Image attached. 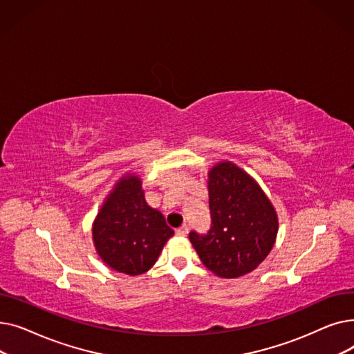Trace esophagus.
<instances>
[{
    "instance_id": "obj_1",
    "label": "esophagus",
    "mask_w": 354,
    "mask_h": 354,
    "mask_svg": "<svg viewBox=\"0 0 354 354\" xmlns=\"http://www.w3.org/2000/svg\"><path fill=\"white\" fill-rule=\"evenodd\" d=\"M188 232H189L188 225H182L180 228H178V230H176V234H178L179 236H187V235H188Z\"/></svg>"
}]
</instances>
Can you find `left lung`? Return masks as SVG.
I'll use <instances>...</instances> for the list:
<instances>
[{"mask_svg": "<svg viewBox=\"0 0 354 354\" xmlns=\"http://www.w3.org/2000/svg\"><path fill=\"white\" fill-rule=\"evenodd\" d=\"M212 227L207 235L189 234L201 261L221 278L254 271L272 250L278 215L257 180L230 160L208 172Z\"/></svg>", "mask_w": 354, "mask_h": 354, "instance_id": "left-lung-1", "label": "left lung"}]
</instances>
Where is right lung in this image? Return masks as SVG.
Segmentation results:
<instances>
[{"mask_svg": "<svg viewBox=\"0 0 354 354\" xmlns=\"http://www.w3.org/2000/svg\"><path fill=\"white\" fill-rule=\"evenodd\" d=\"M91 235L107 267L135 277L155 266L174 230L160 211L147 205L139 175L124 174L103 201Z\"/></svg>", "mask_w": 354, "mask_h": 354, "instance_id": "add662e5", "label": "right lung"}]
</instances>
